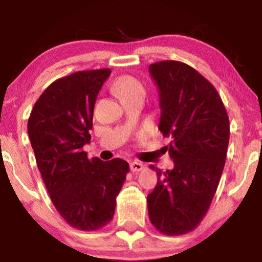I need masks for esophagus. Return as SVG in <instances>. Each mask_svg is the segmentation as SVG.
I'll use <instances>...</instances> for the list:
<instances>
[{"instance_id":"obj_1","label":"esophagus","mask_w":262,"mask_h":262,"mask_svg":"<svg viewBox=\"0 0 262 262\" xmlns=\"http://www.w3.org/2000/svg\"><path fill=\"white\" fill-rule=\"evenodd\" d=\"M130 169H132V171L139 172V171H141V170L145 169V165L141 162H132Z\"/></svg>"}]
</instances>
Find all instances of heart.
Here are the masks:
<instances>
[{
    "label": "heart",
    "mask_w": 262,
    "mask_h": 262,
    "mask_svg": "<svg viewBox=\"0 0 262 262\" xmlns=\"http://www.w3.org/2000/svg\"><path fill=\"white\" fill-rule=\"evenodd\" d=\"M113 90L123 103L137 97L145 96V86L142 85V82L135 76L128 74L122 75L115 80Z\"/></svg>",
    "instance_id": "heart-1"
}]
</instances>
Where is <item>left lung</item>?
Wrapping results in <instances>:
<instances>
[{
    "label": "left lung",
    "mask_w": 262,
    "mask_h": 262,
    "mask_svg": "<svg viewBox=\"0 0 262 262\" xmlns=\"http://www.w3.org/2000/svg\"><path fill=\"white\" fill-rule=\"evenodd\" d=\"M159 90V130L170 137L173 169L157 172L147 195L149 221L164 235L193 231L207 213L221 181L230 124L223 100L208 80L180 61L149 66Z\"/></svg>",
    "instance_id": "1"
}]
</instances>
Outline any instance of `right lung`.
<instances>
[{"mask_svg":"<svg viewBox=\"0 0 262 262\" xmlns=\"http://www.w3.org/2000/svg\"><path fill=\"white\" fill-rule=\"evenodd\" d=\"M109 68L73 73L55 80L31 111L27 132L37 166L62 218L82 231L102 229L114 217L116 196L129 164L90 159L93 109Z\"/></svg>","mask_w":262,"mask_h":262,"instance_id":"right-lung-1","label":"right lung"}]
</instances>
